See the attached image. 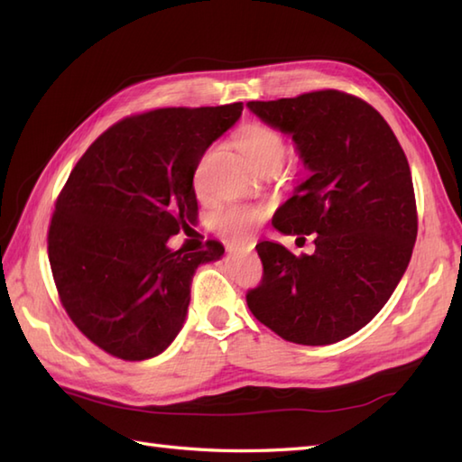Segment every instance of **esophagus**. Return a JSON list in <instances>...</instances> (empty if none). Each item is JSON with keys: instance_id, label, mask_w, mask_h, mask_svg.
Instances as JSON below:
<instances>
[{"instance_id": "esophagus-1", "label": "esophagus", "mask_w": 462, "mask_h": 462, "mask_svg": "<svg viewBox=\"0 0 462 462\" xmlns=\"http://www.w3.org/2000/svg\"><path fill=\"white\" fill-rule=\"evenodd\" d=\"M254 246H256V244H254L252 240H234V242L228 244V250H248V252H252Z\"/></svg>"}]
</instances>
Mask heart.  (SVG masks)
<instances>
[{
    "label": "heart",
    "instance_id": "obj_1",
    "mask_svg": "<svg viewBox=\"0 0 462 462\" xmlns=\"http://www.w3.org/2000/svg\"><path fill=\"white\" fill-rule=\"evenodd\" d=\"M236 146L256 169L268 164L280 166L288 154L286 134L278 126L268 123H250L242 126L236 134ZM194 190L199 196H206V192H208L206 190L200 166L194 172ZM263 214H266V210L260 208V206L230 204L214 214V224L226 232L236 234V236H248L260 224Z\"/></svg>",
    "mask_w": 462,
    "mask_h": 462
}]
</instances>
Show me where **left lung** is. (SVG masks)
Segmentation results:
<instances>
[{"mask_svg":"<svg viewBox=\"0 0 462 462\" xmlns=\"http://www.w3.org/2000/svg\"><path fill=\"white\" fill-rule=\"evenodd\" d=\"M248 106L291 134L311 172L273 226L316 234L311 256L258 244L263 273L246 293L248 308L282 339L329 346L367 326L409 266L417 202L407 156L387 121L356 95L321 89Z\"/></svg>","mask_w":462,"mask_h":462,"instance_id":"left-lung-1","label":"left lung"}]
</instances>
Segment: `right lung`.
<instances>
[{
	"mask_svg": "<svg viewBox=\"0 0 462 462\" xmlns=\"http://www.w3.org/2000/svg\"><path fill=\"white\" fill-rule=\"evenodd\" d=\"M244 105L166 106L125 116L85 151L55 200L47 254L67 316L109 356H159L180 331L194 270L224 254L171 250L199 202L194 172Z\"/></svg>",
	"mask_w": 462,
	"mask_h": 462,
	"instance_id": "add662e5",
	"label": "right lung"
}]
</instances>
